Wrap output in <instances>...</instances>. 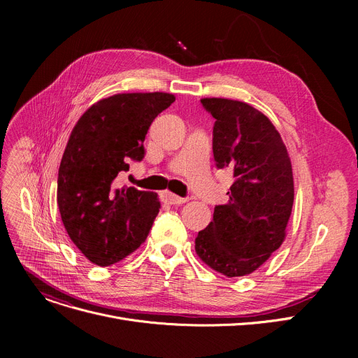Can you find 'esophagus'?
<instances>
[{"instance_id": "obj_1", "label": "esophagus", "mask_w": 358, "mask_h": 358, "mask_svg": "<svg viewBox=\"0 0 358 358\" xmlns=\"http://www.w3.org/2000/svg\"><path fill=\"white\" fill-rule=\"evenodd\" d=\"M165 199H166V201L169 204H182L185 201H189V199H187V197H178V196H176L173 193H166Z\"/></svg>"}]
</instances>
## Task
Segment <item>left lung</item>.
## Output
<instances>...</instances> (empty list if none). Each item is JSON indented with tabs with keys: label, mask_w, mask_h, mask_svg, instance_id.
<instances>
[{
	"label": "left lung",
	"mask_w": 358,
	"mask_h": 358,
	"mask_svg": "<svg viewBox=\"0 0 358 358\" xmlns=\"http://www.w3.org/2000/svg\"><path fill=\"white\" fill-rule=\"evenodd\" d=\"M215 117L213 157L235 181L229 201L196 238V252L227 277L255 271L280 248L292 215L294 185L286 145L267 116L228 99H201Z\"/></svg>",
	"instance_id": "left-lung-1"
}]
</instances>
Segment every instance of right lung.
Returning <instances> with one entry per match:
<instances>
[{"instance_id": "1", "label": "right lung", "mask_w": 358, "mask_h": 358, "mask_svg": "<svg viewBox=\"0 0 358 358\" xmlns=\"http://www.w3.org/2000/svg\"><path fill=\"white\" fill-rule=\"evenodd\" d=\"M176 101L168 92L116 94L92 104L71 131L58 174V206L77 248L100 267L134 252L159 212L158 194L119 184L145 157L148 129Z\"/></svg>"}]
</instances>
